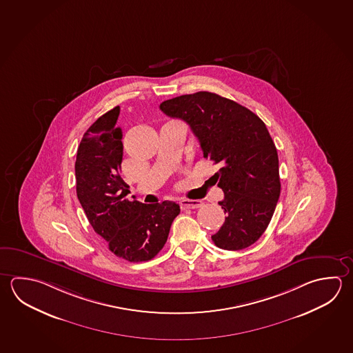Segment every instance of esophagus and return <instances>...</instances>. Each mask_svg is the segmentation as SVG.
I'll return each instance as SVG.
<instances>
[{
    "label": "esophagus",
    "instance_id": "obj_1",
    "mask_svg": "<svg viewBox=\"0 0 353 353\" xmlns=\"http://www.w3.org/2000/svg\"><path fill=\"white\" fill-rule=\"evenodd\" d=\"M203 205V203L200 200L192 199H181L180 200V208L183 210L185 209H198L200 206Z\"/></svg>",
    "mask_w": 353,
    "mask_h": 353
}]
</instances>
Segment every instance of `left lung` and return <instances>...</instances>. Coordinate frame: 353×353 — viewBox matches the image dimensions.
Returning a JSON list of instances; mask_svg holds the SVG:
<instances>
[{"label":"left lung","mask_w":353,"mask_h":353,"mask_svg":"<svg viewBox=\"0 0 353 353\" xmlns=\"http://www.w3.org/2000/svg\"><path fill=\"white\" fill-rule=\"evenodd\" d=\"M163 113L188 123L204 158L220 165L212 176L224 192L219 205L226 214L214 244L243 250L256 243L280 198L279 157L265 123L250 109L212 92L168 99Z\"/></svg>","instance_id":"left-lung-1"}]
</instances>
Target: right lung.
Masks as SVG:
<instances>
[{
    "label": "right lung",
    "instance_id": "right-lung-1",
    "mask_svg": "<svg viewBox=\"0 0 353 353\" xmlns=\"http://www.w3.org/2000/svg\"><path fill=\"white\" fill-rule=\"evenodd\" d=\"M119 107L99 117L84 133L76 159V190L87 219L109 250L130 263L152 260L168 240L180 208L174 201H129L121 176L122 129Z\"/></svg>",
    "mask_w": 353,
    "mask_h": 353
}]
</instances>
